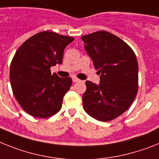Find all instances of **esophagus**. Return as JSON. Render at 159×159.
I'll list each match as a JSON object with an SVG mask.
<instances>
[{"label":"esophagus","mask_w":159,"mask_h":159,"mask_svg":"<svg viewBox=\"0 0 159 159\" xmlns=\"http://www.w3.org/2000/svg\"><path fill=\"white\" fill-rule=\"evenodd\" d=\"M72 80H73V81H74V82H78V81H80L78 78H75V77H73V78H72Z\"/></svg>","instance_id":"obj_1"}]
</instances>
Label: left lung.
<instances>
[{"label": "left lung", "mask_w": 159, "mask_h": 159, "mask_svg": "<svg viewBox=\"0 0 159 159\" xmlns=\"http://www.w3.org/2000/svg\"><path fill=\"white\" fill-rule=\"evenodd\" d=\"M81 40L100 75L99 84L85 81L83 108L95 119L111 121L128 110L137 94V58L127 44L108 32H95Z\"/></svg>", "instance_id": "1"}]
</instances>
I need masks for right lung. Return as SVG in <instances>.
Segmentation results:
<instances>
[{"mask_svg":"<svg viewBox=\"0 0 159 159\" xmlns=\"http://www.w3.org/2000/svg\"><path fill=\"white\" fill-rule=\"evenodd\" d=\"M74 40L43 31L29 38L16 50L10 66L11 86L16 101L30 115L45 118L61 108L72 79L52 74L50 67L62 63L65 48Z\"/></svg>","mask_w":159,"mask_h":159,"instance_id":"add662e5","label":"right lung"}]
</instances>
